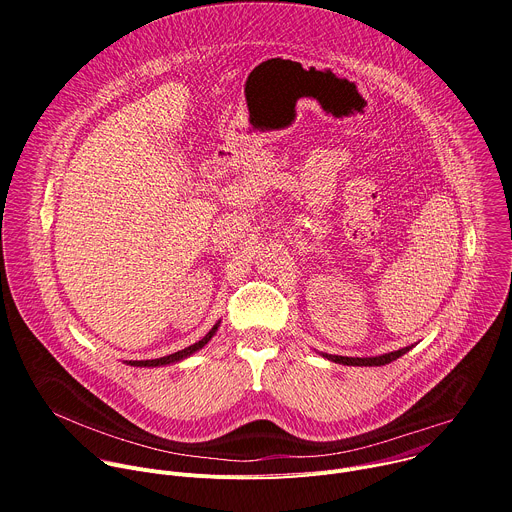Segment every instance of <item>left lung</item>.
Returning <instances> with one entry per match:
<instances>
[{
    "mask_svg": "<svg viewBox=\"0 0 512 512\" xmlns=\"http://www.w3.org/2000/svg\"><path fill=\"white\" fill-rule=\"evenodd\" d=\"M413 346H405V348H399V350H393V352H385V354H379V356H336V354H326L322 352L324 358L332 360V362H338V364H346V367H383V364H389L393 360H397L399 356H403L405 352H409Z\"/></svg>",
    "mask_w": 512,
    "mask_h": 512,
    "instance_id": "8db88e82",
    "label": "left lung"
}]
</instances>
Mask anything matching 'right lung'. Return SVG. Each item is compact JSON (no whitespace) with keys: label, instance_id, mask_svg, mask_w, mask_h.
Listing matches in <instances>:
<instances>
[{"label":"right lung","instance_id":"add662e5","mask_svg":"<svg viewBox=\"0 0 512 512\" xmlns=\"http://www.w3.org/2000/svg\"><path fill=\"white\" fill-rule=\"evenodd\" d=\"M218 326H221V322H216V324L208 330V334H206L202 340L190 344V346L184 348V350H178V352H174V354H168V356H162V358H154V360H125V364H129V367H148V369H150V367H152V369H154V367H166V364H176V362H180V360L192 356V354L198 352L200 348H204V346L210 342V338L216 334Z\"/></svg>","mask_w":512,"mask_h":512}]
</instances>
